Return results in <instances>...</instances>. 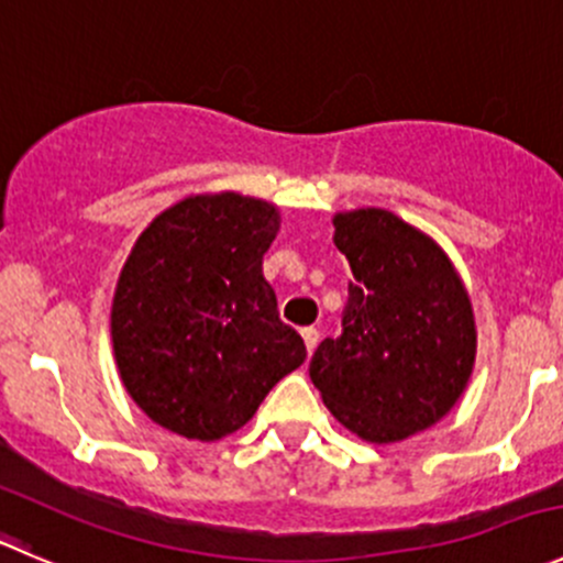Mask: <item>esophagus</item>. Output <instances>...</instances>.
Here are the masks:
<instances>
[{
	"label": "esophagus",
	"instance_id": "1",
	"mask_svg": "<svg viewBox=\"0 0 563 563\" xmlns=\"http://www.w3.org/2000/svg\"><path fill=\"white\" fill-rule=\"evenodd\" d=\"M300 336H303L306 350H309V353L317 347V342H320V331H317V328H303V331H300Z\"/></svg>",
	"mask_w": 563,
	"mask_h": 563
}]
</instances>
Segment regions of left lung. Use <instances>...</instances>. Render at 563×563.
Wrapping results in <instances>:
<instances>
[{
  "label": "left lung",
  "mask_w": 563,
  "mask_h": 563,
  "mask_svg": "<svg viewBox=\"0 0 563 563\" xmlns=\"http://www.w3.org/2000/svg\"><path fill=\"white\" fill-rule=\"evenodd\" d=\"M353 282L342 336L314 350L309 377L325 408L369 443L438 424L476 361L468 289L441 246L383 208L333 216Z\"/></svg>",
  "instance_id": "left-lung-1"
}]
</instances>
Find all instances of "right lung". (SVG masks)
<instances>
[{"instance_id": "obj_1", "label": "right lung", "mask_w": 563, "mask_h": 563, "mask_svg": "<svg viewBox=\"0 0 563 563\" xmlns=\"http://www.w3.org/2000/svg\"><path fill=\"white\" fill-rule=\"evenodd\" d=\"M276 232V205L221 191L180 199L133 243L111 344L125 391L164 430L219 441L303 364V339L263 276Z\"/></svg>"}]
</instances>
